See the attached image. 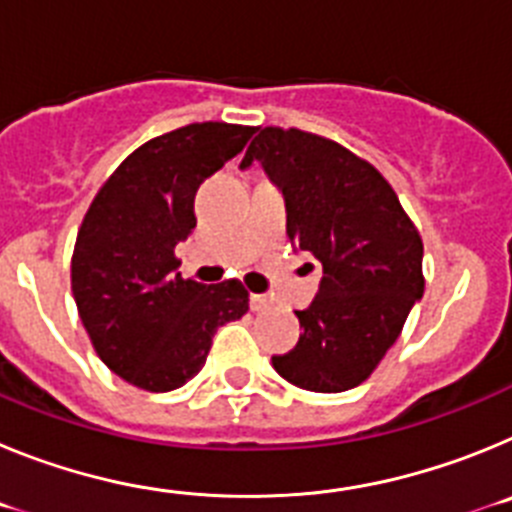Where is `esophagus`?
Returning <instances> with one entry per match:
<instances>
[{"label":"esophagus","mask_w":512,"mask_h":512,"mask_svg":"<svg viewBox=\"0 0 512 512\" xmlns=\"http://www.w3.org/2000/svg\"><path fill=\"white\" fill-rule=\"evenodd\" d=\"M271 307V300L266 295H251V310L253 312H264Z\"/></svg>","instance_id":"34e87169"}]
</instances>
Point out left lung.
Returning a JSON list of instances; mask_svg holds the SVG:
<instances>
[{
	"instance_id": "left-lung-1",
	"label": "left lung",
	"mask_w": 512,
	"mask_h": 512,
	"mask_svg": "<svg viewBox=\"0 0 512 512\" xmlns=\"http://www.w3.org/2000/svg\"><path fill=\"white\" fill-rule=\"evenodd\" d=\"M253 164L282 192L292 246L323 266L312 305L295 310L300 343L271 364L302 390H351L423 297V241L384 176L333 140L264 128L241 169Z\"/></svg>"
}]
</instances>
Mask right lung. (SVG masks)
Here are the masks:
<instances>
[{"label": "right lung", "instance_id": "add662e5", "mask_svg": "<svg viewBox=\"0 0 512 512\" xmlns=\"http://www.w3.org/2000/svg\"><path fill=\"white\" fill-rule=\"evenodd\" d=\"M256 128L194 122L135 148L89 207L71 259L79 318L99 359L148 392L200 372L220 325L248 312L238 279H182L176 243L192 235L194 194L246 148Z\"/></svg>", "mask_w": 512, "mask_h": 512}]
</instances>
